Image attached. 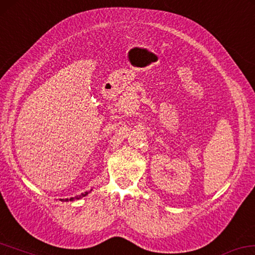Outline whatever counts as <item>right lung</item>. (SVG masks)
Masks as SVG:
<instances>
[{"label":"right lung","mask_w":255,"mask_h":255,"mask_svg":"<svg viewBox=\"0 0 255 255\" xmlns=\"http://www.w3.org/2000/svg\"><path fill=\"white\" fill-rule=\"evenodd\" d=\"M88 195V193H84V194H82V195H80V196H76V197H70V198H66L65 199V202H68V201H75V199H80V198H82V197H84V196H87ZM62 201V199H61Z\"/></svg>","instance_id":"add662e5"}]
</instances>
